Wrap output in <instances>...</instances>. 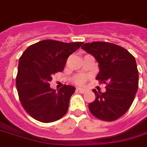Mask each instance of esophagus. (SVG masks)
Returning <instances> with one entry per match:
<instances>
[{
  "instance_id": "obj_1",
  "label": "esophagus",
  "mask_w": 147,
  "mask_h": 147,
  "mask_svg": "<svg viewBox=\"0 0 147 147\" xmlns=\"http://www.w3.org/2000/svg\"><path fill=\"white\" fill-rule=\"evenodd\" d=\"M76 90H77V91H79L80 93H81V94H84V93L86 92V91H85V90L81 89V88H77Z\"/></svg>"
}]
</instances>
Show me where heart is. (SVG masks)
<instances>
[{
  "label": "heart",
  "instance_id": "obj_1",
  "mask_svg": "<svg viewBox=\"0 0 147 147\" xmlns=\"http://www.w3.org/2000/svg\"><path fill=\"white\" fill-rule=\"evenodd\" d=\"M86 77L84 76H77L75 78L74 80V83H76V85H79V86H82L84 84V83L86 82Z\"/></svg>",
  "mask_w": 147,
  "mask_h": 147
}]
</instances>
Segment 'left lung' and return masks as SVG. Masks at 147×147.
Returning <instances> with one entry per match:
<instances>
[{
  "label": "left lung",
  "mask_w": 147,
  "mask_h": 147,
  "mask_svg": "<svg viewBox=\"0 0 147 147\" xmlns=\"http://www.w3.org/2000/svg\"><path fill=\"white\" fill-rule=\"evenodd\" d=\"M82 49L95 57L99 66L96 80L106 84V91L95 89L90 112L98 119L113 121L129 109L139 87V71L135 57L120 45L106 42L85 43Z\"/></svg>",
  "instance_id": "8db88e82"
}]
</instances>
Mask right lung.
<instances>
[{
  "mask_svg": "<svg viewBox=\"0 0 147 147\" xmlns=\"http://www.w3.org/2000/svg\"><path fill=\"white\" fill-rule=\"evenodd\" d=\"M83 43L46 39L30 45L22 54L16 85L21 105L34 119L50 123L66 114L76 88L64 85L57 92L49 83L55 73L64 70L67 57Z\"/></svg>",
  "mask_w": 147,
  "mask_h": 147,
  "instance_id": "1",
  "label": "right lung"
}]
</instances>
